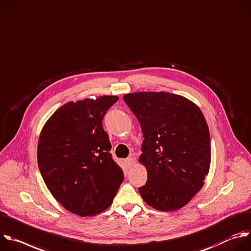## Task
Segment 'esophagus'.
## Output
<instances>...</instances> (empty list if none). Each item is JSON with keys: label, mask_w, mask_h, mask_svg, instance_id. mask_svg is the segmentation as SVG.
<instances>
[{"label": "esophagus", "mask_w": 251, "mask_h": 251, "mask_svg": "<svg viewBox=\"0 0 251 251\" xmlns=\"http://www.w3.org/2000/svg\"><path fill=\"white\" fill-rule=\"evenodd\" d=\"M126 162V165L127 166V168H131L133 165H134V159L132 157H128L125 160Z\"/></svg>", "instance_id": "34e87169"}]
</instances>
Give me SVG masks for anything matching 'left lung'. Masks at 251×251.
Returning <instances> with one entry per match:
<instances>
[{
	"mask_svg": "<svg viewBox=\"0 0 251 251\" xmlns=\"http://www.w3.org/2000/svg\"><path fill=\"white\" fill-rule=\"evenodd\" d=\"M124 101L143 133L138 161L147 182L138 191L158 211H176L202 189L211 164V139L200 108L183 96L166 92L126 94Z\"/></svg>",
	"mask_w": 251,
	"mask_h": 251,
	"instance_id": "8db88e82",
	"label": "left lung"
}]
</instances>
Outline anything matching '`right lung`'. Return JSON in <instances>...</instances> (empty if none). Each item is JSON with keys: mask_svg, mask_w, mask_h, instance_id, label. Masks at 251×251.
I'll list each match as a JSON object with an SVG mask.
<instances>
[{"mask_svg": "<svg viewBox=\"0 0 251 251\" xmlns=\"http://www.w3.org/2000/svg\"><path fill=\"white\" fill-rule=\"evenodd\" d=\"M117 96L68 102L43 126L37 161L43 181L56 201L80 216L108 209L124 181L113 160L111 142L102 122Z\"/></svg>", "mask_w": 251, "mask_h": 251, "instance_id": "right-lung-1", "label": "right lung"}]
</instances>
